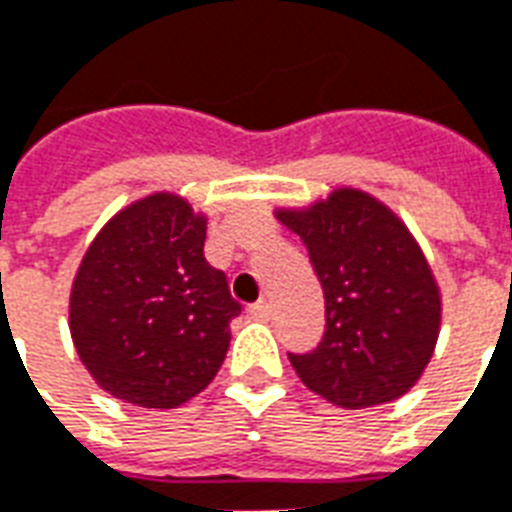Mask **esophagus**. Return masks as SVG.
<instances>
[{"mask_svg": "<svg viewBox=\"0 0 512 512\" xmlns=\"http://www.w3.org/2000/svg\"><path fill=\"white\" fill-rule=\"evenodd\" d=\"M248 312H251L256 320H269L272 318V304H269L267 299H261V301H256V304H253Z\"/></svg>", "mask_w": 512, "mask_h": 512, "instance_id": "esophagus-1", "label": "esophagus"}]
</instances>
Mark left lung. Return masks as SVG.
I'll return each mask as SVG.
<instances>
[{"instance_id":"8db88e82","label":"left lung","mask_w":512,"mask_h":512,"mask_svg":"<svg viewBox=\"0 0 512 512\" xmlns=\"http://www.w3.org/2000/svg\"><path fill=\"white\" fill-rule=\"evenodd\" d=\"M275 216L307 245L326 296L323 342L288 355L301 382L342 408L406 395L441 331V291L406 224L352 186Z\"/></svg>"}]
</instances>
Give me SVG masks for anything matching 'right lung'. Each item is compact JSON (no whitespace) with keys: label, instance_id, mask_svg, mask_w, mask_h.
<instances>
[{"label":"right lung","instance_id":"add662e5","mask_svg":"<svg viewBox=\"0 0 512 512\" xmlns=\"http://www.w3.org/2000/svg\"><path fill=\"white\" fill-rule=\"evenodd\" d=\"M202 213L173 192L130 202L82 256L69 331L95 384L141 408H176L213 382L240 315L205 261Z\"/></svg>","mask_w":512,"mask_h":512}]
</instances>
